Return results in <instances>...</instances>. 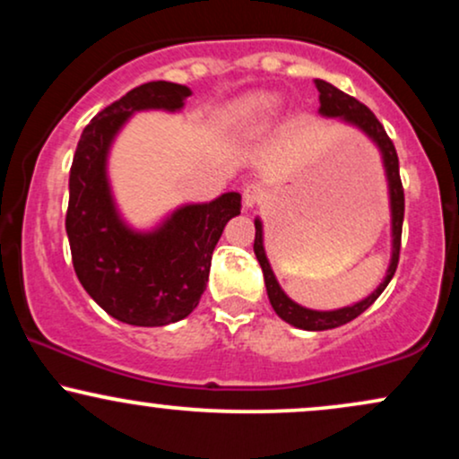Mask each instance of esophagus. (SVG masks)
Returning <instances> with one entry per match:
<instances>
[{
  "mask_svg": "<svg viewBox=\"0 0 459 459\" xmlns=\"http://www.w3.org/2000/svg\"><path fill=\"white\" fill-rule=\"evenodd\" d=\"M263 194H265V189H263L261 183H247L244 187V207L252 209L255 204H259Z\"/></svg>",
  "mask_w": 459,
  "mask_h": 459,
  "instance_id": "34e87169",
  "label": "esophagus"
}]
</instances>
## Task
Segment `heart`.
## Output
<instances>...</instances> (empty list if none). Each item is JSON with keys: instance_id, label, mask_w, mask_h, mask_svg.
Segmentation results:
<instances>
[{"instance_id": "1", "label": "heart", "mask_w": 459, "mask_h": 459, "mask_svg": "<svg viewBox=\"0 0 459 459\" xmlns=\"http://www.w3.org/2000/svg\"><path fill=\"white\" fill-rule=\"evenodd\" d=\"M278 99L273 94L256 92L250 97H244L233 109V120L241 131H263L270 127L272 118L276 116Z\"/></svg>"}]
</instances>
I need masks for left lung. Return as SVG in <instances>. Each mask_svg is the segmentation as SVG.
<instances>
[{"label": "left lung", "instance_id": "1", "mask_svg": "<svg viewBox=\"0 0 459 459\" xmlns=\"http://www.w3.org/2000/svg\"><path fill=\"white\" fill-rule=\"evenodd\" d=\"M315 86L319 91V114L325 116V118H339L341 123L351 125V127L360 129L362 134L367 135L373 144L377 146L382 155V166L384 172H386V183H388V203H391V237H393V247H391V263H388V270L384 281L377 284V289L373 293H368L365 299L351 304V307H343L336 310H313L307 307H299L298 302H293L287 293L282 291V287L278 284L276 276H273L270 261H267L265 246H263V222L259 218L255 220V255L256 261H259L263 278H265L267 287V298H270L272 308L276 310V315L281 319L287 321V324L296 325V328L302 330H332L339 328V325L350 324L351 319H356L358 315H362L365 310L376 302L377 298L382 296V291L386 289V284L391 282L394 276V270H397L399 263V247H402V226H403V187L402 178H399V160L397 151H394V144L391 138L384 131L382 123L376 118V114L356 101L354 97L345 94L339 88H334L332 83L324 82V79H315Z\"/></svg>", "mask_w": 459, "mask_h": 459}]
</instances>
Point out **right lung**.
I'll list each match as a JSON object with an SVG mask.
<instances>
[{
	"instance_id": "1",
	"label": "right lung",
	"mask_w": 459,
	"mask_h": 459,
	"mask_svg": "<svg viewBox=\"0 0 459 459\" xmlns=\"http://www.w3.org/2000/svg\"><path fill=\"white\" fill-rule=\"evenodd\" d=\"M189 94L181 83H142L94 116L73 157L66 212L73 267L88 296L129 325L175 324L198 307L213 247L241 212L237 192L181 204L149 230L129 226L118 212L108 177L116 135L135 112H181Z\"/></svg>"
}]
</instances>
